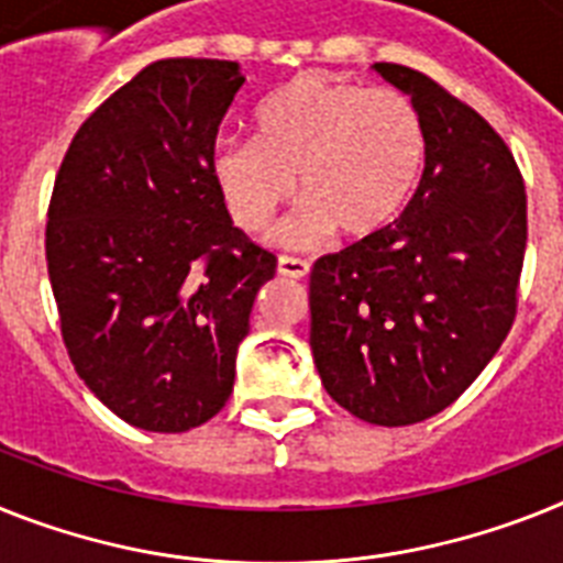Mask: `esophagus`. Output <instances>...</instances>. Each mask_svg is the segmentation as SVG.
I'll return each instance as SVG.
<instances>
[{
    "mask_svg": "<svg viewBox=\"0 0 563 563\" xmlns=\"http://www.w3.org/2000/svg\"><path fill=\"white\" fill-rule=\"evenodd\" d=\"M277 272L283 274V277H306V274L311 272V263L303 257H291V254H280V260H277Z\"/></svg>",
    "mask_w": 563,
    "mask_h": 563,
    "instance_id": "1",
    "label": "esophagus"
}]
</instances>
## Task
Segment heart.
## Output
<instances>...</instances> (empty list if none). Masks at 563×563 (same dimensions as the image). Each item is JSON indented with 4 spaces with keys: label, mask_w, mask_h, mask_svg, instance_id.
Wrapping results in <instances>:
<instances>
[{
    "label": "heart",
    "mask_w": 563,
    "mask_h": 563,
    "mask_svg": "<svg viewBox=\"0 0 563 563\" xmlns=\"http://www.w3.org/2000/svg\"><path fill=\"white\" fill-rule=\"evenodd\" d=\"M254 140L225 136L211 177L231 220L263 231L297 191L306 200L286 238L295 243L332 229L369 238L395 223L427 165V125L398 88H369L303 74L254 111Z\"/></svg>",
    "instance_id": "obj_1"
}]
</instances>
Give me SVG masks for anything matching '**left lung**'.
Wrapping results in <instances>:
<instances>
[{
	"label": "left lung",
	"mask_w": 563,
	"mask_h": 563,
	"mask_svg": "<svg viewBox=\"0 0 563 563\" xmlns=\"http://www.w3.org/2000/svg\"><path fill=\"white\" fill-rule=\"evenodd\" d=\"M427 125V165L404 214L314 263L311 354L354 418L409 427L455 404L507 340L527 252L512 151L475 108L420 70L377 63Z\"/></svg>",
	"instance_id": "obj_1"
}]
</instances>
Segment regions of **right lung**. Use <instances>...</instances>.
Wrapping results in <instances>:
<instances>
[{
  "label": "right lung",
  "mask_w": 563,
  "mask_h": 563,
  "mask_svg": "<svg viewBox=\"0 0 563 563\" xmlns=\"http://www.w3.org/2000/svg\"><path fill=\"white\" fill-rule=\"evenodd\" d=\"M243 82L229 59L151 63L82 122L56 174L45 257L65 349L85 386L145 432L223 409L277 268L211 177Z\"/></svg>",
  "instance_id": "add662e5"
}]
</instances>
